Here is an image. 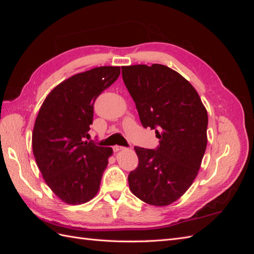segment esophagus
<instances>
[{"instance_id": "1", "label": "esophagus", "mask_w": 254, "mask_h": 254, "mask_svg": "<svg viewBox=\"0 0 254 254\" xmlns=\"http://www.w3.org/2000/svg\"><path fill=\"white\" fill-rule=\"evenodd\" d=\"M123 149H125V147H123V146H118V145L113 146V151H115V152L121 151V150H123Z\"/></svg>"}]
</instances>
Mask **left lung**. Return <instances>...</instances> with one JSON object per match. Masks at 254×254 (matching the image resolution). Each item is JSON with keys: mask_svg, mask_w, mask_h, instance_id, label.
<instances>
[{"mask_svg": "<svg viewBox=\"0 0 254 254\" xmlns=\"http://www.w3.org/2000/svg\"><path fill=\"white\" fill-rule=\"evenodd\" d=\"M143 127L156 129V149L134 147L139 165L130 172V190L142 201L165 206L190 189L206 148L207 112L195 88L163 64L122 67Z\"/></svg>", "mask_w": 254, "mask_h": 254, "instance_id": "obj_1", "label": "left lung"}]
</instances>
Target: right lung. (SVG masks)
I'll return each mask as SVG.
<instances>
[{"mask_svg": "<svg viewBox=\"0 0 254 254\" xmlns=\"http://www.w3.org/2000/svg\"><path fill=\"white\" fill-rule=\"evenodd\" d=\"M120 73V66L107 65L71 76L50 92L37 115L36 163L53 193L67 204L86 203L99 190L113 150L87 140L95 99Z\"/></svg>", "mask_w": 254, "mask_h": 254, "instance_id": "add662e5", "label": "right lung"}]
</instances>
